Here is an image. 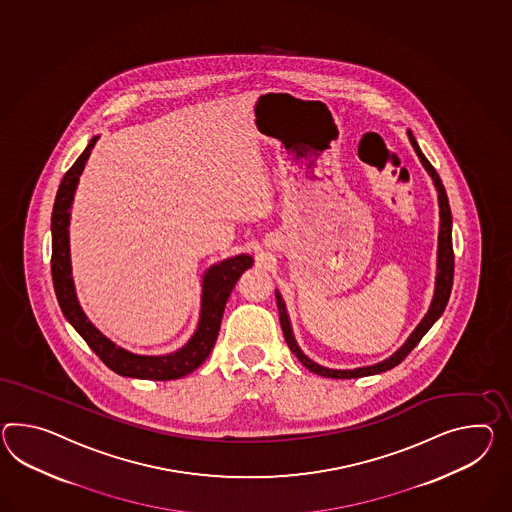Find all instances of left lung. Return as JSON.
<instances>
[{
	"instance_id": "obj_1",
	"label": "left lung",
	"mask_w": 512,
	"mask_h": 512,
	"mask_svg": "<svg viewBox=\"0 0 512 512\" xmlns=\"http://www.w3.org/2000/svg\"><path fill=\"white\" fill-rule=\"evenodd\" d=\"M407 135H409L412 148L416 151V155H418L420 163L424 166L425 172L433 179V185L437 188L438 194V216H440V222H438L437 275H435V292H433V298H431V303H429V309L425 312L424 318L420 320V324L414 327V331L409 335V338L401 344V348L396 349L387 359L370 364V366H359V368H351V370H337V368L322 366V364L312 361L311 357H307L303 353V349L298 346V340L294 337L285 300H283L281 292L275 290V300H277V309H279V322H281V329H283V335H285V340H287L288 348L300 359L301 364L305 368H309L314 374L333 377V379H355V377L381 374V372L392 370L394 366H398L399 362L403 361L411 353L414 346L422 340L425 333L442 316V312H444L446 305H448L449 294H451V287H453V246H451V209H449L448 194H446V188H444L440 177H438L437 170L425 159V155L420 150L416 138L412 137L411 131Z\"/></svg>"
}]
</instances>
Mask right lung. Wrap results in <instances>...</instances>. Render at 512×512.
<instances>
[{
	"label": "right lung",
	"instance_id": "add662e5",
	"mask_svg": "<svg viewBox=\"0 0 512 512\" xmlns=\"http://www.w3.org/2000/svg\"><path fill=\"white\" fill-rule=\"evenodd\" d=\"M98 138L94 137L88 142L74 166L64 174L51 212V277L61 311L64 318L74 325L75 331L85 338L90 349L116 374L150 381H170L185 377L209 357L218 338L227 298L237 285L238 277L253 266V257L248 253L233 255L224 261L214 262L203 272L200 320L185 346L164 355H140L114 344L111 338L105 337L88 320L87 314L81 309L70 259V216L75 188L79 185V175L83 174Z\"/></svg>",
	"mask_w": 512,
	"mask_h": 512
}]
</instances>
